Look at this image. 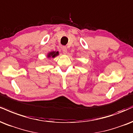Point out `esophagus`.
<instances>
[{
	"instance_id": "34e87169",
	"label": "esophagus",
	"mask_w": 133,
	"mask_h": 133,
	"mask_svg": "<svg viewBox=\"0 0 133 133\" xmlns=\"http://www.w3.org/2000/svg\"><path fill=\"white\" fill-rule=\"evenodd\" d=\"M62 52H63L64 54H66L67 53V51H68V49H67V48L65 46H63L62 48Z\"/></svg>"
}]
</instances>
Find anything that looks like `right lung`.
<instances>
[{
  "instance_id": "obj_1",
  "label": "right lung",
  "mask_w": 133,
  "mask_h": 133,
  "mask_svg": "<svg viewBox=\"0 0 133 133\" xmlns=\"http://www.w3.org/2000/svg\"><path fill=\"white\" fill-rule=\"evenodd\" d=\"M59 55V52L58 51H51V52H49L48 54L47 55V57L49 58V57H52V58H54V57H56L57 56Z\"/></svg>"
}]
</instances>
